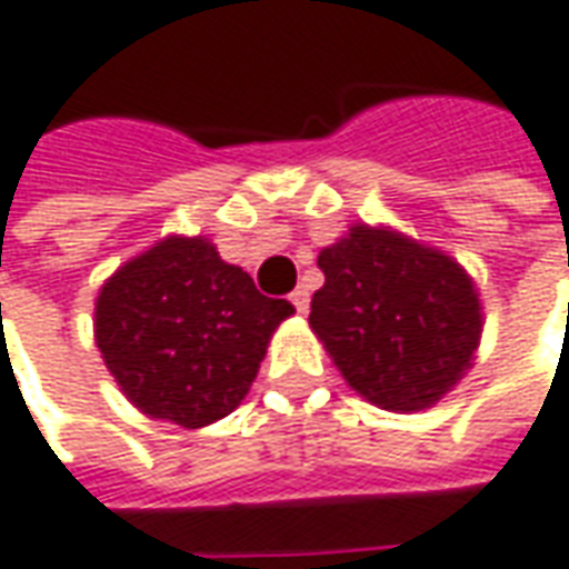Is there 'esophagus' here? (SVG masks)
Segmentation results:
<instances>
[{"label":"esophagus","mask_w":569,"mask_h":569,"mask_svg":"<svg viewBox=\"0 0 569 569\" xmlns=\"http://www.w3.org/2000/svg\"><path fill=\"white\" fill-rule=\"evenodd\" d=\"M289 302H292V308H296L299 315H305V311H308V305H311V296H308V289H305V286H299V289H292Z\"/></svg>","instance_id":"1"}]
</instances>
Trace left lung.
<instances>
[{"mask_svg": "<svg viewBox=\"0 0 569 569\" xmlns=\"http://www.w3.org/2000/svg\"><path fill=\"white\" fill-rule=\"evenodd\" d=\"M308 323L352 390L393 412L438 402L479 346L476 286L457 261L390 229L352 226L318 254Z\"/></svg>", "mask_w": 569, "mask_h": 569, "instance_id": "1", "label": "left lung"}]
</instances>
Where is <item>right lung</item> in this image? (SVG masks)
<instances>
[{"label": "right lung", "mask_w": 569, "mask_h": 569, "mask_svg": "<svg viewBox=\"0 0 569 569\" xmlns=\"http://www.w3.org/2000/svg\"><path fill=\"white\" fill-rule=\"evenodd\" d=\"M292 315L207 239L153 246L97 299V346L122 393L150 419L201 428L246 400L270 333Z\"/></svg>", "instance_id": "add662e5"}]
</instances>
